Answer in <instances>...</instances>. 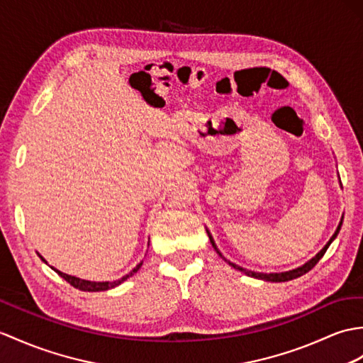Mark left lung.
I'll return each mask as SVG.
<instances>
[{
  "mask_svg": "<svg viewBox=\"0 0 363 363\" xmlns=\"http://www.w3.org/2000/svg\"><path fill=\"white\" fill-rule=\"evenodd\" d=\"M342 223H343V218H342V221H340V224H339V227H337V230H335V233L333 235V238L328 241V244L326 246L318 252V254L311 259V261H308L306 264H303L301 267H297V269H294V271H289V272H281V274H258V272H252V271H246V269H242L241 266H237V264H233V263H230V261H227L223 255H221V252L216 249V246H215V242H213V240H212V237H210L208 235V238H210V242H212V246L216 249V252L218 254H220V257H223L227 263H229L232 267H235V269H238V271H241V272H244L246 275H249V277H254V278H259V280H264V281H275V283H280V281H289V280H294V278H298V277H301V275H305L306 272H309L311 269H313L318 261H320V258H322L323 255H325V252H326V249L330 247V244L335 240V237H337V233H339V230H340V227H342Z\"/></svg>",
  "mask_w": 363,
  "mask_h": 363,
  "instance_id": "8db88e82",
  "label": "left lung"
}]
</instances>
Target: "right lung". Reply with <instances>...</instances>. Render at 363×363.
<instances>
[{"mask_svg":"<svg viewBox=\"0 0 363 363\" xmlns=\"http://www.w3.org/2000/svg\"><path fill=\"white\" fill-rule=\"evenodd\" d=\"M40 258L43 259V257H40ZM43 261H45V259H43ZM140 266H142V263L138 264L136 267H134L128 275H125V277L121 278V280H116V281H111V283H109V281H104V283L86 281V280H80V278H75V277H71V275H67V274H63V272H60V271H57V269H54V271H55L58 275H60V277H63L67 283H69L71 286H74V288H77V289H80V291L97 292V291H108V289H111V288H116V286H119L122 281L126 280V278H130L131 275L136 274V272L139 271Z\"/></svg>","mask_w":363,"mask_h":363,"instance_id":"obj_1","label":"right lung"}]
</instances>
